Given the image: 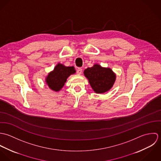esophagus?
<instances>
[{"instance_id":"34e87169","label":"esophagus","mask_w":161,"mask_h":161,"mask_svg":"<svg viewBox=\"0 0 161 161\" xmlns=\"http://www.w3.org/2000/svg\"><path fill=\"white\" fill-rule=\"evenodd\" d=\"M82 72V68H78V69H77V73L78 74H81Z\"/></svg>"}]
</instances>
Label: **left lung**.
Segmentation results:
<instances>
[{
    "label": "left lung",
    "instance_id": "left-lung-1",
    "mask_svg": "<svg viewBox=\"0 0 161 161\" xmlns=\"http://www.w3.org/2000/svg\"><path fill=\"white\" fill-rule=\"evenodd\" d=\"M84 73L88 79L92 89L98 93L108 91L115 82L116 75L112 70L102 68L98 64L88 68Z\"/></svg>",
    "mask_w": 161,
    "mask_h": 161
}]
</instances>
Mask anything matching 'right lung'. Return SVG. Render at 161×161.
<instances>
[{"label":"right lung","instance_id":"right-lung-1","mask_svg":"<svg viewBox=\"0 0 161 161\" xmlns=\"http://www.w3.org/2000/svg\"><path fill=\"white\" fill-rule=\"evenodd\" d=\"M75 72V70L74 66L66 67L59 63L53 71L48 74L46 78V83L51 89L56 92L59 91L64 86L69 75Z\"/></svg>","mask_w":161,"mask_h":161}]
</instances>
